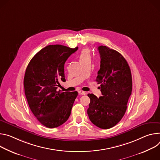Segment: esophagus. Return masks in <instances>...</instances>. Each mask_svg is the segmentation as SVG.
<instances>
[{
  "label": "esophagus",
  "instance_id": "obj_1",
  "mask_svg": "<svg viewBox=\"0 0 160 160\" xmlns=\"http://www.w3.org/2000/svg\"><path fill=\"white\" fill-rule=\"evenodd\" d=\"M79 93L80 95H86V92H83V91H81V90L79 91Z\"/></svg>",
  "mask_w": 160,
  "mask_h": 160
}]
</instances>
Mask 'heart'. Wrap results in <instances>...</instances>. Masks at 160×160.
<instances>
[{
  "mask_svg": "<svg viewBox=\"0 0 160 160\" xmlns=\"http://www.w3.org/2000/svg\"><path fill=\"white\" fill-rule=\"evenodd\" d=\"M90 58V50L88 49V48H84L81 54L79 55V60L80 61L85 59V58Z\"/></svg>",
  "mask_w": 160,
  "mask_h": 160,
  "instance_id": "1",
  "label": "heart"
}]
</instances>
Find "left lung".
Here are the masks:
<instances>
[{"instance_id": "left-lung-1", "label": "left lung", "mask_w": 160, "mask_h": 160, "mask_svg": "<svg viewBox=\"0 0 160 160\" xmlns=\"http://www.w3.org/2000/svg\"><path fill=\"white\" fill-rule=\"evenodd\" d=\"M100 68L96 81L100 84L102 96L89 93L90 121L102 129L114 127L125 115L132 94V79L128 62L119 52L105 46H100Z\"/></svg>"}]
</instances>
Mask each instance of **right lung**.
Segmentation results:
<instances>
[{"label": "right lung", "mask_w": 160, "mask_h": 160, "mask_svg": "<svg viewBox=\"0 0 160 160\" xmlns=\"http://www.w3.org/2000/svg\"><path fill=\"white\" fill-rule=\"evenodd\" d=\"M78 49L60 44L41 49L29 62L23 80L29 108L44 126L57 128L68 119L78 93L57 90L60 81H65L64 65Z\"/></svg>", "instance_id": "1"}]
</instances>
